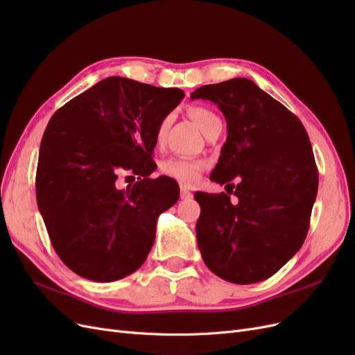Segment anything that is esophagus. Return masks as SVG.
Returning <instances> with one entry per match:
<instances>
[{"label":"esophagus","mask_w":355,"mask_h":355,"mask_svg":"<svg viewBox=\"0 0 355 355\" xmlns=\"http://www.w3.org/2000/svg\"><path fill=\"white\" fill-rule=\"evenodd\" d=\"M180 198H182V200H189V198H192V192L188 191L187 188H180Z\"/></svg>","instance_id":"esophagus-1"}]
</instances>
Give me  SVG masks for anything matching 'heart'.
<instances>
[{
  "label": "heart",
  "instance_id": "obj_1",
  "mask_svg": "<svg viewBox=\"0 0 355 355\" xmlns=\"http://www.w3.org/2000/svg\"><path fill=\"white\" fill-rule=\"evenodd\" d=\"M188 112H189V116L197 124V127L204 133V136L211 130V127L214 124L220 121V118L216 114L209 108H204V106H191ZM168 124H170V116H164L157 125L155 139L158 142L163 141ZM204 168H206V163L201 159H194V158H168L163 161L159 166L161 173L167 178L175 179L176 182H179V184L185 187L194 185L196 182L201 178Z\"/></svg>",
  "mask_w": 355,
  "mask_h": 355
}]
</instances>
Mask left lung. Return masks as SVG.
Wrapping results in <instances>:
<instances>
[{"label": "left lung", "mask_w": 355, "mask_h": 355, "mask_svg": "<svg viewBox=\"0 0 355 355\" xmlns=\"http://www.w3.org/2000/svg\"><path fill=\"white\" fill-rule=\"evenodd\" d=\"M191 99L218 105L228 137L210 179L228 194L196 192L197 243L211 272L235 284L263 282L302 247L318 189L304 124L249 78L202 85ZM239 176L232 203L230 180Z\"/></svg>", "instance_id": "1"}]
</instances>
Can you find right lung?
Listing matches in <instances>:
<instances>
[{
	"mask_svg": "<svg viewBox=\"0 0 355 355\" xmlns=\"http://www.w3.org/2000/svg\"><path fill=\"white\" fill-rule=\"evenodd\" d=\"M184 96L108 77L51 116L40 146L37 202L53 249L75 274L110 283L145 262L158 216L179 200L173 179L149 178L155 130ZM124 171L138 182L120 189Z\"/></svg>",
	"mask_w": 355,
	"mask_h": 355,
	"instance_id": "add662e5",
	"label": "right lung"
}]
</instances>
